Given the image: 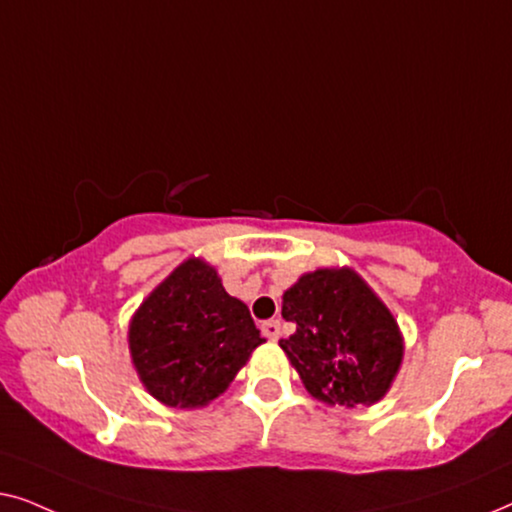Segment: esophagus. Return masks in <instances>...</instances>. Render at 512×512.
Returning a JSON list of instances; mask_svg holds the SVG:
<instances>
[{
  "instance_id": "34e87169",
  "label": "esophagus",
  "mask_w": 512,
  "mask_h": 512,
  "mask_svg": "<svg viewBox=\"0 0 512 512\" xmlns=\"http://www.w3.org/2000/svg\"><path fill=\"white\" fill-rule=\"evenodd\" d=\"M261 331H263L265 338L275 342V340L279 338V321H277V319H268V321H263Z\"/></svg>"
}]
</instances>
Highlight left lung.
Wrapping results in <instances>:
<instances>
[{"label": "left lung", "instance_id": "obj_1", "mask_svg": "<svg viewBox=\"0 0 512 512\" xmlns=\"http://www.w3.org/2000/svg\"><path fill=\"white\" fill-rule=\"evenodd\" d=\"M282 317L296 333L279 340L305 389L326 405H375L403 363V333L359 272H305L282 296Z\"/></svg>", "mask_w": 512, "mask_h": 512}]
</instances>
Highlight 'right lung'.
Listing matches in <instances>:
<instances>
[{"label":"right lung","mask_w":512,"mask_h":512,"mask_svg":"<svg viewBox=\"0 0 512 512\" xmlns=\"http://www.w3.org/2000/svg\"><path fill=\"white\" fill-rule=\"evenodd\" d=\"M249 307L205 258L179 263L132 314L128 347L144 389L167 408H205L263 345Z\"/></svg>","instance_id":"right-lung-1"}]
</instances>
